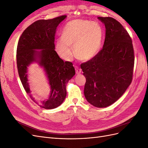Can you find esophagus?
<instances>
[{
	"instance_id": "34e87169",
	"label": "esophagus",
	"mask_w": 148,
	"mask_h": 148,
	"mask_svg": "<svg viewBox=\"0 0 148 148\" xmlns=\"http://www.w3.org/2000/svg\"><path fill=\"white\" fill-rule=\"evenodd\" d=\"M75 71H76V73L77 75H79L82 73V70L78 68V67H75Z\"/></svg>"
}]
</instances>
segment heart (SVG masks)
Masks as SVG:
<instances>
[{"instance_id":"1","label":"heart","mask_w":148,"mask_h":148,"mask_svg":"<svg viewBox=\"0 0 148 148\" xmlns=\"http://www.w3.org/2000/svg\"><path fill=\"white\" fill-rule=\"evenodd\" d=\"M102 29L96 22L75 20L67 23L62 31V38L57 40L56 51L62 59L73 57V48L78 59L88 61L99 52L102 41Z\"/></svg>"}]
</instances>
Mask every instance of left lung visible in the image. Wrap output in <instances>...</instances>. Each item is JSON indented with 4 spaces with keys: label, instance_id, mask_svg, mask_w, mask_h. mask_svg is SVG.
I'll return each instance as SVG.
<instances>
[{
    "label": "left lung",
    "instance_id": "left-lung-1",
    "mask_svg": "<svg viewBox=\"0 0 148 148\" xmlns=\"http://www.w3.org/2000/svg\"><path fill=\"white\" fill-rule=\"evenodd\" d=\"M106 28L101 51L81 65L86 82L84 95L96 107L114 104L131 84L134 67L132 39L118 21L111 17H98Z\"/></svg>",
    "mask_w": 148,
    "mask_h": 148
}]
</instances>
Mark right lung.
<instances>
[{
	"instance_id": "add662e5",
	"label": "right lung",
	"mask_w": 148,
	"mask_h": 148,
	"mask_svg": "<svg viewBox=\"0 0 148 148\" xmlns=\"http://www.w3.org/2000/svg\"><path fill=\"white\" fill-rule=\"evenodd\" d=\"M66 18V15H62L35 21L23 31L18 42L16 64L21 83L31 99L46 109H54L62 104L66 95V85L75 75L72 63L64 62L55 51L57 28ZM33 63L44 69L51 89L48 99L40 103L30 95L27 70Z\"/></svg>"
}]
</instances>
